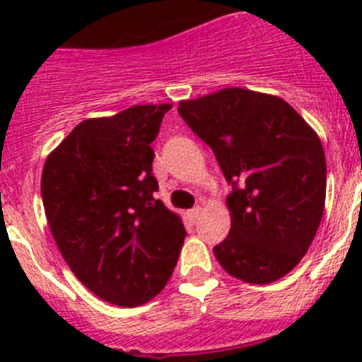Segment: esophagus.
I'll list each match as a JSON object with an SVG mask.
<instances>
[{
    "instance_id": "34e87169",
    "label": "esophagus",
    "mask_w": 362,
    "mask_h": 362,
    "mask_svg": "<svg viewBox=\"0 0 362 362\" xmlns=\"http://www.w3.org/2000/svg\"><path fill=\"white\" fill-rule=\"evenodd\" d=\"M199 214H201V206H195V209L187 210V212H186V216H187V218H189V220H192V221H197Z\"/></svg>"
}]
</instances>
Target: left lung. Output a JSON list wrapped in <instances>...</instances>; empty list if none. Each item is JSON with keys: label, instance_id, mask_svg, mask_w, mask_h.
Returning <instances> with one entry per match:
<instances>
[{"label": "left lung", "instance_id": "left-lung-1", "mask_svg": "<svg viewBox=\"0 0 362 362\" xmlns=\"http://www.w3.org/2000/svg\"><path fill=\"white\" fill-rule=\"evenodd\" d=\"M178 115L233 184L231 231L214 247L216 259L246 284L280 280L306 255L325 209L317 133L281 98L244 88L180 101Z\"/></svg>", "mask_w": 362, "mask_h": 362}]
</instances>
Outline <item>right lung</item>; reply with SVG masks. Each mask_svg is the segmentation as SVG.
<instances>
[{
	"instance_id": "1",
	"label": "right lung",
	"mask_w": 362,
	"mask_h": 362,
	"mask_svg": "<svg viewBox=\"0 0 362 362\" xmlns=\"http://www.w3.org/2000/svg\"><path fill=\"white\" fill-rule=\"evenodd\" d=\"M170 103L135 105L81 122L52 152L41 195L56 246L84 286L116 306H139L169 281L186 229L153 199V139Z\"/></svg>"
}]
</instances>
